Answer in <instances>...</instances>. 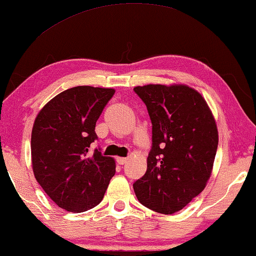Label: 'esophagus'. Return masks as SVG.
Wrapping results in <instances>:
<instances>
[{"label": "esophagus", "mask_w": 256, "mask_h": 256, "mask_svg": "<svg viewBox=\"0 0 256 256\" xmlns=\"http://www.w3.org/2000/svg\"><path fill=\"white\" fill-rule=\"evenodd\" d=\"M116 162H118V164L120 166H122V164H124L126 162H127V158H116Z\"/></svg>", "instance_id": "esophagus-1"}]
</instances>
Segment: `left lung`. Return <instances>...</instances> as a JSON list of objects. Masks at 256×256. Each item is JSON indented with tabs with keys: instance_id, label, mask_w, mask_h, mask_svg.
<instances>
[{
	"instance_id": "8db88e82",
	"label": "left lung",
	"mask_w": 256,
	"mask_h": 256,
	"mask_svg": "<svg viewBox=\"0 0 256 256\" xmlns=\"http://www.w3.org/2000/svg\"><path fill=\"white\" fill-rule=\"evenodd\" d=\"M134 90L147 106L152 146L147 172L132 187L146 207L172 214L198 196L210 178L216 122L204 96L187 84H146Z\"/></svg>"
}]
</instances>
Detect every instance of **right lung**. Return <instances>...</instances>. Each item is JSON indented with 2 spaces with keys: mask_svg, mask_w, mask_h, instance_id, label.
Wrapping results in <instances>:
<instances>
[{
  "mask_svg": "<svg viewBox=\"0 0 256 256\" xmlns=\"http://www.w3.org/2000/svg\"><path fill=\"white\" fill-rule=\"evenodd\" d=\"M115 89L78 86L60 92L36 116L32 166L46 194L72 213L98 206L115 174V160L89 147L95 124Z\"/></svg>",
  "mask_w": 256,
  "mask_h": 256,
  "instance_id": "right-lung-1",
  "label": "right lung"
}]
</instances>
